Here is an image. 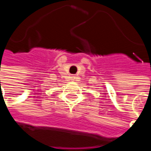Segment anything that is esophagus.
<instances>
[{"instance_id":"obj_1","label":"esophagus","mask_w":151,"mask_h":151,"mask_svg":"<svg viewBox=\"0 0 151 151\" xmlns=\"http://www.w3.org/2000/svg\"><path fill=\"white\" fill-rule=\"evenodd\" d=\"M75 78V77H73V79H74Z\"/></svg>"}]
</instances>
